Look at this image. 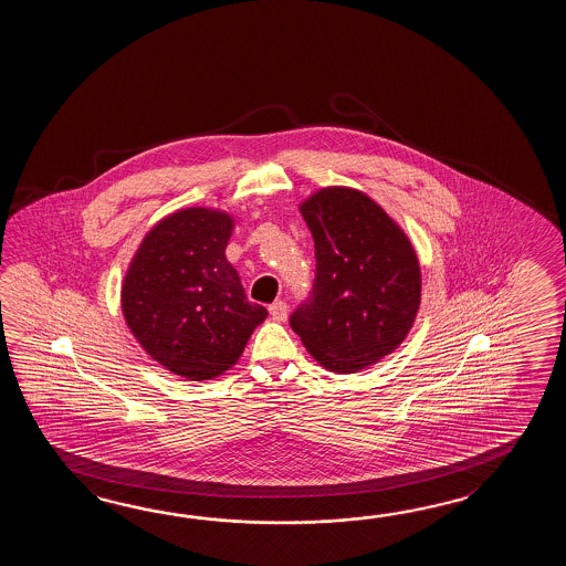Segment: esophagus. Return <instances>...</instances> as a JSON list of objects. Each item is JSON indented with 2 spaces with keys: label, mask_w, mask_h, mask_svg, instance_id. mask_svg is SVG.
<instances>
[{
  "label": "esophagus",
  "mask_w": 566,
  "mask_h": 566,
  "mask_svg": "<svg viewBox=\"0 0 566 566\" xmlns=\"http://www.w3.org/2000/svg\"><path fill=\"white\" fill-rule=\"evenodd\" d=\"M269 313H271V317L275 319V322H285L287 319V303L285 301H275V303H271L269 305Z\"/></svg>",
  "instance_id": "obj_1"
}]
</instances>
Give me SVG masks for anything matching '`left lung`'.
I'll return each instance as SVG.
<instances>
[{
    "label": "left lung",
    "instance_id": "obj_1",
    "mask_svg": "<svg viewBox=\"0 0 566 566\" xmlns=\"http://www.w3.org/2000/svg\"><path fill=\"white\" fill-rule=\"evenodd\" d=\"M300 212L315 242L312 300L289 324L313 360L360 373L405 342L421 305V265L409 237L370 196L329 186Z\"/></svg>",
    "mask_w": 566,
    "mask_h": 566
}]
</instances>
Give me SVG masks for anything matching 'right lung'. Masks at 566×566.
I'll return each instance as SVG.
<instances>
[{
  "mask_svg": "<svg viewBox=\"0 0 566 566\" xmlns=\"http://www.w3.org/2000/svg\"><path fill=\"white\" fill-rule=\"evenodd\" d=\"M234 218L184 208L161 218L133 254L120 285L125 324L142 348L186 380L232 368L266 310L247 300L227 259Z\"/></svg>",
  "mask_w": 566,
  "mask_h": 566,
  "instance_id": "obj_1",
  "label": "right lung"
}]
</instances>
